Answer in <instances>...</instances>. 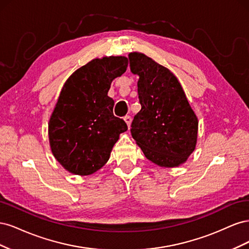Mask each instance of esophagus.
<instances>
[{"mask_svg": "<svg viewBox=\"0 0 249 249\" xmlns=\"http://www.w3.org/2000/svg\"><path fill=\"white\" fill-rule=\"evenodd\" d=\"M124 122H125V124H127V126L130 127V125H131V123H132V118H131V116H129V115H126V116H124Z\"/></svg>", "mask_w": 249, "mask_h": 249, "instance_id": "1", "label": "esophagus"}]
</instances>
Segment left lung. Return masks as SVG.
I'll return each mask as SVG.
<instances>
[{"mask_svg":"<svg viewBox=\"0 0 249 249\" xmlns=\"http://www.w3.org/2000/svg\"><path fill=\"white\" fill-rule=\"evenodd\" d=\"M130 69L138 74L141 110L131 124L132 137L149 161L176 167L195 149L198 120L178 80L168 69L141 53H130Z\"/></svg>","mask_w":249,"mask_h":249,"instance_id":"8db88e82","label":"left lung"}]
</instances>
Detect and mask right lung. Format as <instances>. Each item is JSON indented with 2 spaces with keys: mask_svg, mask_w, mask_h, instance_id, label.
<instances>
[{
  "mask_svg": "<svg viewBox=\"0 0 249 249\" xmlns=\"http://www.w3.org/2000/svg\"><path fill=\"white\" fill-rule=\"evenodd\" d=\"M127 59L110 56L93 59L66 80L49 123L52 153L73 175L89 176L110 158L119 134L127 130L113 115L108 96L112 81L126 71Z\"/></svg>",
  "mask_w": 249,
  "mask_h": 249,
  "instance_id": "right-lung-1",
  "label": "right lung"
}]
</instances>
